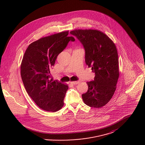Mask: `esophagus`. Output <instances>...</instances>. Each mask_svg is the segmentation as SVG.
Returning a JSON list of instances; mask_svg holds the SVG:
<instances>
[{
    "mask_svg": "<svg viewBox=\"0 0 145 145\" xmlns=\"http://www.w3.org/2000/svg\"><path fill=\"white\" fill-rule=\"evenodd\" d=\"M79 82H80L79 81H75V82H71V83L73 85H76V84H78Z\"/></svg>",
    "mask_w": 145,
    "mask_h": 145,
    "instance_id": "obj_1",
    "label": "esophagus"
}]
</instances>
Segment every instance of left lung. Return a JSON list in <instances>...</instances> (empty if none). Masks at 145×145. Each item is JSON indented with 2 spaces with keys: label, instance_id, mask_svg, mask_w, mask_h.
Returning <instances> with one entry per match:
<instances>
[{
  "label": "left lung",
  "instance_id": "8db88e82",
  "mask_svg": "<svg viewBox=\"0 0 145 145\" xmlns=\"http://www.w3.org/2000/svg\"><path fill=\"white\" fill-rule=\"evenodd\" d=\"M70 34L82 44L85 63L95 73L94 80L86 83L88 90L82 95L83 101L91 108H100L110 101L116 88L119 69L116 46L96 30L76 29Z\"/></svg>",
  "mask_w": 145,
  "mask_h": 145
}]
</instances>
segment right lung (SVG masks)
I'll use <instances>...</instances> for the list:
<instances>
[{
	"mask_svg": "<svg viewBox=\"0 0 145 145\" xmlns=\"http://www.w3.org/2000/svg\"><path fill=\"white\" fill-rule=\"evenodd\" d=\"M69 31L52 35L33 42L27 49L21 66V75L29 96L41 109L55 112L63 106V99L69 89L49 74L56 59L66 48L73 37Z\"/></svg>",
	"mask_w": 145,
	"mask_h": 145,
	"instance_id": "right-lung-1",
	"label": "right lung"
}]
</instances>
